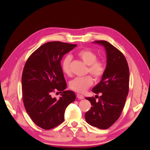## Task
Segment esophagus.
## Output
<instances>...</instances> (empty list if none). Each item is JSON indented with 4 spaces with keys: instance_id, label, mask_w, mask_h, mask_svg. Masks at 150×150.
<instances>
[{
    "instance_id": "esophagus-1",
    "label": "esophagus",
    "mask_w": 150,
    "mask_h": 150,
    "mask_svg": "<svg viewBox=\"0 0 150 150\" xmlns=\"http://www.w3.org/2000/svg\"><path fill=\"white\" fill-rule=\"evenodd\" d=\"M77 98H78L79 99H84L83 95H81V94H77Z\"/></svg>"
}]
</instances>
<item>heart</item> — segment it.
<instances>
[{
  "mask_svg": "<svg viewBox=\"0 0 150 150\" xmlns=\"http://www.w3.org/2000/svg\"><path fill=\"white\" fill-rule=\"evenodd\" d=\"M78 56L88 66V71L96 79H101L105 72L106 67L104 62L98 59L97 54L88 49H81L77 52ZM71 56L67 55L61 62V68L64 74L67 76L71 74ZM93 83V78L90 76L83 78H76L72 80L69 83V88L79 93H83Z\"/></svg>",
  "mask_w": 150,
  "mask_h": 150,
  "instance_id": "1",
  "label": "heart"
}]
</instances>
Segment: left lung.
<instances>
[{"instance_id":"1","label":"left lung","mask_w":150,"mask_h":150,"mask_svg":"<svg viewBox=\"0 0 150 150\" xmlns=\"http://www.w3.org/2000/svg\"><path fill=\"white\" fill-rule=\"evenodd\" d=\"M94 43L105 48L107 65L102 79L93 88V92L101 96L96 98H86L91 108L86 112L88 124L101 129L110 128L118 120L126 103L129 91V71L128 62L120 51L105 40Z\"/></svg>"}]
</instances>
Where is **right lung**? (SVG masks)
Returning <instances> with one entry per match:
<instances>
[{"label": "right lung", "instance_id": "right-lung-1", "mask_svg": "<svg viewBox=\"0 0 150 150\" xmlns=\"http://www.w3.org/2000/svg\"><path fill=\"white\" fill-rule=\"evenodd\" d=\"M76 46L59 41L45 43L25 62L22 75L23 103L31 120L42 129L61 124L66 108L75 101L74 93L64 90L67 84L61 61ZM55 91L62 94L59 99L52 96Z\"/></svg>", "mask_w": 150, "mask_h": 150}]
</instances>
